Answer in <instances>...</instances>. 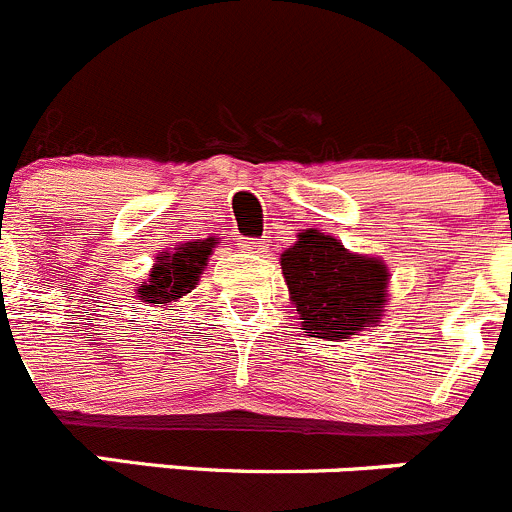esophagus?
I'll list each match as a JSON object with an SVG mask.
<instances>
[{
  "mask_svg": "<svg viewBox=\"0 0 512 512\" xmlns=\"http://www.w3.org/2000/svg\"><path fill=\"white\" fill-rule=\"evenodd\" d=\"M240 247L242 252H250V255H260V252H265V242H255V240H245Z\"/></svg>",
  "mask_w": 512,
  "mask_h": 512,
  "instance_id": "34e87169",
  "label": "esophagus"
}]
</instances>
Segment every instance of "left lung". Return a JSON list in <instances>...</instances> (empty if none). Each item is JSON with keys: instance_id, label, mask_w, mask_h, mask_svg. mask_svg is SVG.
Segmentation results:
<instances>
[{"instance_id": "1", "label": "left lung", "mask_w": 512, "mask_h": 512, "mask_svg": "<svg viewBox=\"0 0 512 512\" xmlns=\"http://www.w3.org/2000/svg\"><path fill=\"white\" fill-rule=\"evenodd\" d=\"M280 265L303 331L313 338L341 341L379 323L389 270L376 257L353 255L331 234L305 229Z\"/></svg>"}]
</instances>
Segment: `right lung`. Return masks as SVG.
<instances>
[{
    "label": "right lung",
    "mask_w": 512,
    "mask_h": 512,
    "mask_svg": "<svg viewBox=\"0 0 512 512\" xmlns=\"http://www.w3.org/2000/svg\"><path fill=\"white\" fill-rule=\"evenodd\" d=\"M214 245H217V237H207V240L176 245L174 250H166L164 255L156 257L151 275L138 288V300L166 305L169 310L174 308L176 300L197 288Z\"/></svg>",
    "instance_id": "obj_1"
}]
</instances>
